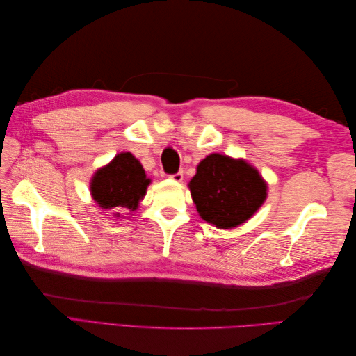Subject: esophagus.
Segmentation results:
<instances>
[{
	"mask_svg": "<svg viewBox=\"0 0 356 356\" xmlns=\"http://www.w3.org/2000/svg\"><path fill=\"white\" fill-rule=\"evenodd\" d=\"M182 178H184V174H182V170L177 172V174H174V175H170V179H174L175 182H181Z\"/></svg>",
	"mask_w": 356,
	"mask_h": 356,
	"instance_id": "34e87169",
	"label": "esophagus"
}]
</instances>
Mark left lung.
Returning <instances> with one entry per match:
<instances>
[{
	"mask_svg": "<svg viewBox=\"0 0 356 356\" xmlns=\"http://www.w3.org/2000/svg\"><path fill=\"white\" fill-rule=\"evenodd\" d=\"M188 188L202 220L218 229L238 227L267 197L266 181L254 166L218 153L200 161Z\"/></svg>",
	"mask_w": 356,
	"mask_h": 356,
	"instance_id": "8db88e82",
	"label": "left lung"
}]
</instances>
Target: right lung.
Wrapping results in <instances>:
<instances>
[{
    "label": "right lung",
    "mask_w": 356,
    "mask_h": 356,
    "mask_svg": "<svg viewBox=\"0 0 356 356\" xmlns=\"http://www.w3.org/2000/svg\"><path fill=\"white\" fill-rule=\"evenodd\" d=\"M152 179L132 153L117 154L108 165L98 169L90 182L93 200L102 209H113L120 217L123 209L135 211Z\"/></svg>",
    "instance_id": "obj_1"
}]
</instances>
